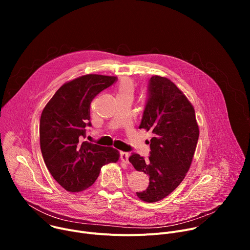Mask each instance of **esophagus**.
<instances>
[{
    "label": "esophagus",
    "mask_w": 250,
    "mask_h": 250,
    "mask_svg": "<svg viewBox=\"0 0 250 250\" xmlns=\"http://www.w3.org/2000/svg\"><path fill=\"white\" fill-rule=\"evenodd\" d=\"M128 157H129V154L127 152H121V159L123 162H125V164H128L129 161H128Z\"/></svg>",
    "instance_id": "1"
}]
</instances>
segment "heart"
Masks as SVG:
<instances>
[{"label":"heart","instance_id":"obj_1","mask_svg":"<svg viewBox=\"0 0 250 250\" xmlns=\"http://www.w3.org/2000/svg\"><path fill=\"white\" fill-rule=\"evenodd\" d=\"M133 89H134V84H133L132 80H130L128 78H124L119 83L118 94H125V93L132 94L133 93Z\"/></svg>","mask_w":250,"mask_h":250}]
</instances>
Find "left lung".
I'll return each instance as SVG.
<instances>
[{"mask_svg":"<svg viewBox=\"0 0 250 250\" xmlns=\"http://www.w3.org/2000/svg\"><path fill=\"white\" fill-rule=\"evenodd\" d=\"M139 128L150 130V156L147 160L132 153L129 162L149 176L146 191L136 192L147 203L160 201L172 193L186 176L196 150L199 126L195 110L186 96L169 79L152 76L148 98Z\"/></svg>","mask_w":250,"mask_h":250,"instance_id":"left-lung-1","label":"left lung"}]
</instances>
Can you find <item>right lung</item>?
Here are the masks:
<instances>
[{
  "instance_id": "1",
  "label": "right lung",
  "mask_w": 250,
  "mask_h": 250,
  "mask_svg": "<svg viewBox=\"0 0 250 250\" xmlns=\"http://www.w3.org/2000/svg\"><path fill=\"white\" fill-rule=\"evenodd\" d=\"M117 81L115 76L88 74L62 85L46 104L40 125L41 149L55 181L68 192L92 186L103 165L117 162L113 147L83 141L91 126L90 104L103 90Z\"/></svg>"
}]
</instances>
